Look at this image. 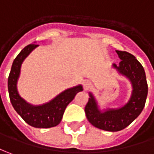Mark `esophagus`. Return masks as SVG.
<instances>
[{"label":"esophagus","instance_id":"34e87169","mask_svg":"<svg viewBox=\"0 0 154 154\" xmlns=\"http://www.w3.org/2000/svg\"><path fill=\"white\" fill-rule=\"evenodd\" d=\"M91 83L89 81V80H85L83 82V87L85 90H88V89H90L91 87Z\"/></svg>","mask_w":154,"mask_h":154}]
</instances>
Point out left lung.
Returning a JSON list of instances; mask_svg holds the SVG:
<instances>
[{
  "label": "left lung",
  "instance_id": "1",
  "mask_svg": "<svg viewBox=\"0 0 154 154\" xmlns=\"http://www.w3.org/2000/svg\"><path fill=\"white\" fill-rule=\"evenodd\" d=\"M116 52L122 61L118 65L113 63L112 66L120 75L127 77L132 83V92L130 99L122 107L108 108L102 111L100 110L95 97L90 92V98L85 108L90 123L108 132H118L132 123L143 111L148 95V83L143 65L128 52L118 50Z\"/></svg>",
  "mask_w": 154,
  "mask_h": 154
}]
</instances>
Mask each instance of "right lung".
<instances>
[{
	"mask_svg": "<svg viewBox=\"0 0 154 154\" xmlns=\"http://www.w3.org/2000/svg\"><path fill=\"white\" fill-rule=\"evenodd\" d=\"M38 45L32 43L26 46L14 59L8 77V92L10 100L15 111L30 126L37 128H48L59 125L62 120L67 106L75 95L83 91L81 85L67 89L48 103L33 106L27 103L20 96L17 84L20 76L21 66L24 59Z\"/></svg>",
	"mask_w": 154,
	"mask_h": 154,
	"instance_id": "obj_1",
	"label": "right lung"
}]
</instances>
